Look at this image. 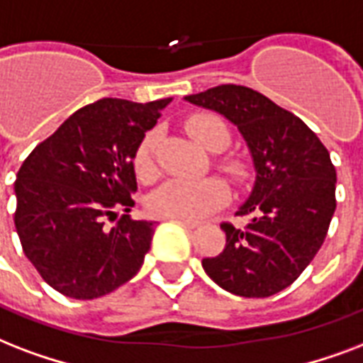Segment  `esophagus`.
Wrapping results in <instances>:
<instances>
[{"instance_id":"1","label":"esophagus","mask_w":363,"mask_h":363,"mask_svg":"<svg viewBox=\"0 0 363 363\" xmlns=\"http://www.w3.org/2000/svg\"><path fill=\"white\" fill-rule=\"evenodd\" d=\"M179 223H184L185 227H187V229H196V227L201 225V223H199V221H193V220H178Z\"/></svg>"}]
</instances>
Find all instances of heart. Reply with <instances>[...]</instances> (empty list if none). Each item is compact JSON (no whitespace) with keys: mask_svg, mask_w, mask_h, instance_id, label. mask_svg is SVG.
<instances>
[{"mask_svg":"<svg viewBox=\"0 0 363 363\" xmlns=\"http://www.w3.org/2000/svg\"><path fill=\"white\" fill-rule=\"evenodd\" d=\"M185 128L202 147L208 151H223L231 143V130L221 117L213 113H196L187 119ZM134 172L143 182H151L157 176V134L147 132L140 140L134 151ZM221 170L227 176L244 184L248 179V168L238 159H221ZM231 191L221 178L202 179H167L147 199V208L159 218L176 220H201L208 213L220 210L229 202Z\"/></svg>","mask_w":363,"mask_h":363,"instance_id":"b5f03b06","label":"heart"}]
</instances>
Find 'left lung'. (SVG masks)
Instances as JSON below:
<instances>
[{"label": "left lung", "instance_id": "left-lung-1", "mask_svg": "<svg viewBox=\"0 0 363 363\" xmlns=\"http://www.w3.org/2000/svg\"><path fill=\"white\" fill-rule=\"evenodd\" d=\"M185 100L235 123L257 172L237 212L248 225L221 223L225 250L202 267L235 296H274L296 282L325 240L337 206L330 151L297 115L250 86L220 85Z\"/></svg>", "mask_w": 363, "mask_h": 363}]
</instances>
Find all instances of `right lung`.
<instances>
[{
  "instance_id": "1",
  "label": "right lung",
  "mask_w": 363,
  "mask_h": 363,
  "mask_svg": "<svg viewBox=\"0 0 363 363\" xmlns=\"http://www.w3.org/2000/svg\"><path fill=\"white\" fill-rule=\"evenodd\" d=\"M168 102L102 98L77 109L22 162L16 233L28 259L62 296L102 297L143 265L155 223L128 213L138 189L132 159ZM117 209L125 213L108 230L105 220Z\"/></svg>"
}]
</instances>
